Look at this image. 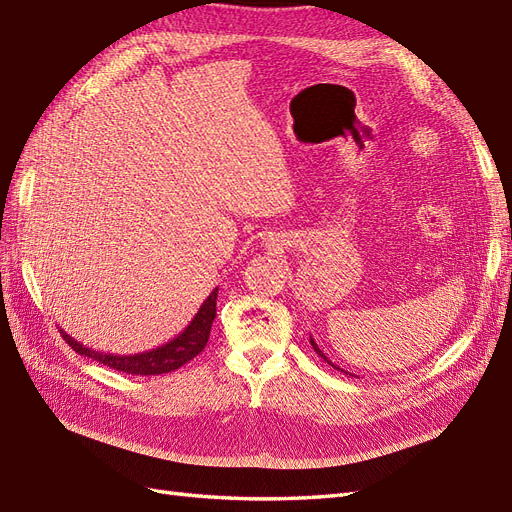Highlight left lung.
Here are the masks:
<instances>
[{
  "label": "left lung",
  "mask_w": 512,
  "mask_h": 512,
  "mask_svg": "<svg viewBox=\"0 0 512 512\" xmlns=\"http://www.w3.org/2000/svg\"><path fill=\"white\" fill-rule=\"evenodd\" d=\"M310 342H312V347H314V351H316V353H318V355H320V358H323V360H325V362H327V364H329V366H334V368H338V371H342V368H340V366H336V364H334V362H331V360H329V358H327V355H325V353H323V351H320V349H318V344H316V342H314V338H310Z\"/></svg>",
  "instance_id": "8db88e82"
}]
</instances>
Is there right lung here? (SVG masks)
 <instances>
[{
	"instance_id": "add662e5",
	"label": "right lung",
	"mask_w": 512,
	"mask_h": 512,
	"mask_svg": "<svg viewBox=\"0 0 512 512\" xmlns=\"http://www.w3.org/2000/svg\"><path fill=\"white\" fill-rule=\"evenodd\" d=\"M216 299H218V288L213 290L205 303L200 305L198 314L192 318L181 334H178L174 340L161 344V347L144 351V353H133V355H117V353H102V351H93L85 344L71 338L69 334L61 329L63 338L67 344L76 353L85 355V358L98 360L100 364L115 368V371H122L128 375H163V373H172L176 368H181L189 360H194L196 355L205 349V344L209 340V331L213 325V318H216Z\"/></svg>"
}]
</instances>
